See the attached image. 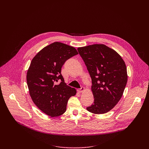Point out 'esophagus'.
<instances>
[{
    "mask_svg": "<svg viewBox=\"0 0 149 149\" xmlns=\"http://www.w3.org/2000/svg\"><path fill=\"white\" fill-rule=\"evenodd\" d=\"M84 90H85V88H84V87H82L81 88H79V89H78V90H77L78 92V93H81L84 92Z\"/></svg>",
    "mask_w": 149,
    "mask_h": 149,
    "instance_id": "1",
    "label": "esophagus"
}]
</instances>
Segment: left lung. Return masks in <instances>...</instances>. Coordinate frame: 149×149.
<instances>
[{"label":"left lung","instance_id":"8db88e82","mask_svg":"<svg viewBox=\"0 0 149 149\" xmlns=\"http://www.w3.org/2000/svg\"><path fill=\"white\" fill-rule=\"evenodd\" d=\"M92 81L94 102L87 110L104 114L113 109L121 99L127 82V68L121 56L104 44L78 48Z\"/></svg>","mask_w":149,"mask_h":149}]
</instances>
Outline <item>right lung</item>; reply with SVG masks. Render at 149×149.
<instances>
[{
	"instance_id": "add662e5",
	"label": "right lung",
	"mask_w": 149,
	"mask_h": 149,
	"mask_svg": "<svg viewBox=\"0 0 149 149\" xmlns=\"http://www.w3.org/2000/svg\"><path fill=\"white\" fill-rule=\"evenodd\" d=\"M77 54L75 48L55 42L40 50L31 62L26 75L31 97L39 110L51 117L64 113L69 98L77 93L64 82L61 72L65 61Z\"/></svg>"
}]
</instances>
